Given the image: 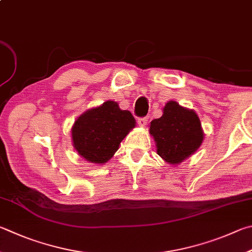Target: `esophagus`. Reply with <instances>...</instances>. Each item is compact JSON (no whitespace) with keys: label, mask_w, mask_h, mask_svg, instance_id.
<instances>
[{"label":"esophagus","mask_w":252,"mask_h":252,"mask_svg":"<svg viewBox=\"0 0 252 252\" xmlns=\"http://www.w3.org/2000/svg\"><path fill=\"white\" fill-rule=\"evenodd\" d=\"M148 123V118H139L138 119V125L140 126H145Z\"/></svg>","instance_id":"obj_1"}]
</instances>
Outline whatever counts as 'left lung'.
I'll list each match as a JSON object with an SVG mask.
<instances>
[{"label": "left lung", "mask_w": 252, "mask_h": 252, "mask_svg": "<svg viewBox=\"0 0 252 252\" xmlns=\"http://www.w3.org/2000/svg\"><path fill=\"white\" fill-rule=\"evenodd\" d=\"M149 131L157 153L171 165H177L193 155L205 135L197 113L173 100L164 106L161 118L151 121Z\"/></svg>", "instance_id": "1"}]
</instances>
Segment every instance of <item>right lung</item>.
I'll list each match as a JSON object with an SVG mask.
<instances>
[{
  "label": "right lung",
  "instance_id": "add662e5",
  "mask_svg": "<svg viewBox=\"0 0 252 252\" xmlns=\"http://www.w3.org/2000/svg\"><path fill=\"white\" fill-rule=\"evenodd\" d=\"M135 125V119L129 110H122L118 102L108 100L76 119L71 127L72 145L86 161L104 164Z\"/></svg>",
  "mask_w": 252,
  "mask_h": 252
}]
</instances>
